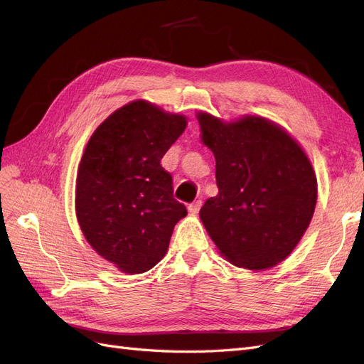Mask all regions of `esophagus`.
<instances>
[{
	"label": "esophagus",
	"mask_w": 364,
	"mask_h": 364,
	"mask_svg": "<svg viewBox=\"0 0 364 364\" xmlns=\"http://www.w3.org/2000/svg\"><path fill=\"white\" fill-rule=\"evenodd\" d=\"M200 206H202V200H196L191 205H188V211L190 214H197L200 211Z\"/></svg>",
	"instance_id": "34e87169"
}]
</instances>
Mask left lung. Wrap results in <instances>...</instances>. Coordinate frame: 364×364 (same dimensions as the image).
Returning a JSON list of instances; mask_svg holds the SVG:
<instances>
[{
  "label": "left lung",
  "mask_w": 364,
  "mask_h": 364,
  "mask_svg": "<svg viewBox=\"0 0 364 364\" xmlns=\"http://www.w3.org/2000/svg\"><path fill=\"white\" fill-rule=\"evenodd\" d=\"M200 139L214 153L218 194L200 220L220 255L237 267L267 270L287 258L310 225L317 179L306 153L273 121H223L197 112Z\"/></svg>",
  "instance_id": "obj_1"
}]
</instances>
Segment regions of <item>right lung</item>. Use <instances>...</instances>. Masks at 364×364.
Listing matches in <instances>:
<instances>
[{
    "instance_id": "add662e5",
    "label": "right lung",
    "mask_w": 364,
    "mask_h": 364,
    "mask_svg": "<svg viewBox=\"0 0 364 364\" xmlns=\"http://www.w3.org/2000/svg\"><path fill=\"white\" fill-rule=\"evenodd\" d=\"M186 117L147 100L117 109L85 147L75 181V215L91 247L126 274L155 267L186 215L161 159Z\"/></svg>"
}]
</instances>
